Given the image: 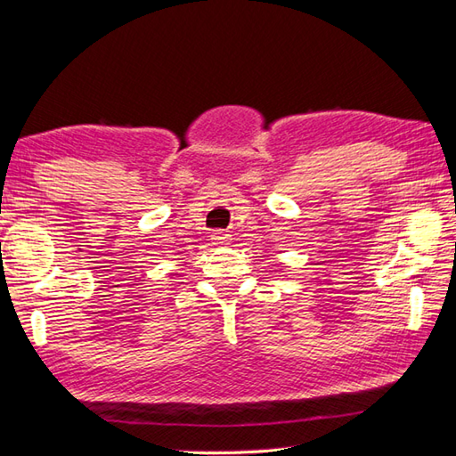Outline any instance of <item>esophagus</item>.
I'll use <instances>...</instances> for the list:
<instances>
[{
  "label": "esophagus",
  "instance_id": "34e87169",
  "mask_svg": "<svg viewBox=\"0 0 456 456\" xmlns=\"http://www.w3.org/2000/svg\"><path fill=\"white\" fill-rule=\"evenodd\" d=\"M230 241H232V236L226 234V232H215V234H212V244L215 246H228Z\"/></svg>",
  "mask_w": 456,
  "mask_h": 456
}]
</instances>
